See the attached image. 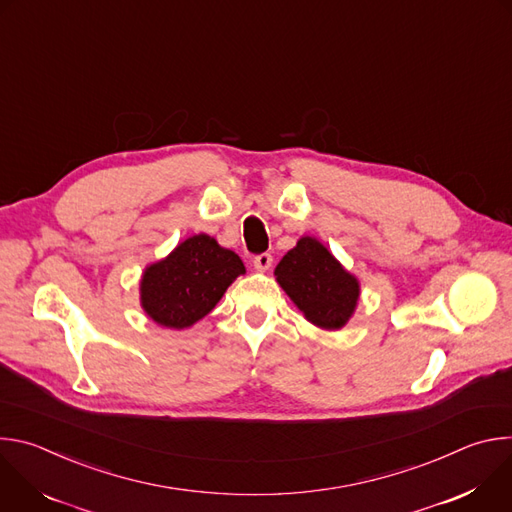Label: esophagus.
Listing matches in <instances>:
<instances>
[{"mask_svg": "<svg viewBox=\"0 0 512 512\" xmlns=\"http://www.w3.org/2000/svg\"><path fill=\"white\" fill-rule=\"evenodd\" d=\"M271 263H273V257H271L269 253H261V255H257V257L253 259V267H255L257 271H267V269L271 267Z\"/></svg>", "mask_w": 512, "mask_h": 512, "instance_id": "obj_1", "label": "esophagus"}]
</instances>
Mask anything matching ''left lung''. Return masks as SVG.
I'll list each match as a JSON object with an SVG mask.
<instances>
[{
    "label": "left lung",
    "mask_w": 512,
    "mask_h": 512,
    "mask_svg": "<svg viewBox=\"0 0 512 512\" xmlns=\"http://www.w3.org/2000/svg\"><path fill=\"white\" fill-rule=\"evenodd\" d=\"M273 273L304 318L322 330L344 328L358 306V277L316 237H302Z\"/></svg>",
    "instance_id": "1"
}]
</instances>
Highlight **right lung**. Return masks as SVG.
<instances>
[{"mask_svg":"<svg viewBox=\"0 0 512 512\" xmlns=\"http://www.w3.org/2000/svg\"><path fill=\"white\" fill-rule=\"evenodd\" d=\"M243 273L245 265L235 251L198 233L143 269L139 304L158 326L184 330L212 312Z\"/></svg>","mask_w":512,"mask_h":512,"instance_id":"obj_1","label":"right lung"}]
</instances>
